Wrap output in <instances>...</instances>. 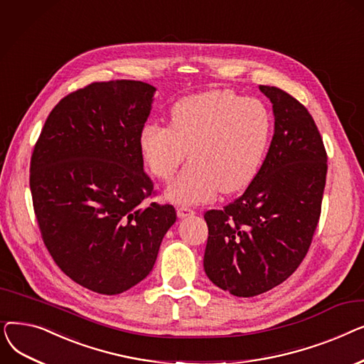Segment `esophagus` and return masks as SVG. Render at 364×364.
I'll list each match as a JSON object with an SVG mask.
<instances>
[{
  "instance_id": "1",
  "label": "esophagus",
  "mask_w": 364,
  "mask_h": 364,
  "mask_svg": "<svg viewBox=\"0 0 364 364\" xmlns=\"http://www.w3.org/2000/svg\"><path fill=\"white\" fill-rule=\"evenodd\" d=\"M193 214H195V211H193L192 208H188V206H178L177 208V215L180 218H186V217L193 215Z\"/></svg>"
}]
</instances>
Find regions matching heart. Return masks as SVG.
Masks as SVG:
<instances>
[{
	"label": "heart",
	"mask_w": 364,
	"mask_h": 364,
	"mask_svg": "<svg viewBox=\"0 0 364 364\" xmlns=\"http://www.w3.org/2000/svg\"><path fill=\"white\" fill-rule=\"evenodd\" d=\"M272 136L265 105L230 90L206 91L178 100L169 125L146 122L139 150L153 177L168 180L184 161L190 164L166 187L177 203H202L221 192L232 195L250 186L264 162Z\"/></svg>",
	"instance_id": "obj_1"
}]
</instances>
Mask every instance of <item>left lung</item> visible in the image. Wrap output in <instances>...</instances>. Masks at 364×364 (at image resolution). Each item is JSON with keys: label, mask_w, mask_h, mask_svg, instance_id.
<instances>
[{"label": "left lung", "mask_w": 364, "mask_h": 364, "mask_svg": "<svg viewBox=\"0 0 364 364\" xmlns=\"http://www.w3.org/2000/svg\"><path fill=\"white\" fill-rule=\"evenodd\" d=\"M274 134L257 177L223 209L205 213L206 276L250 298L283 283L309 252L321 213L328 155L317 125L291 94L269 85Z\"/></svg>", "instance_id": "left-lung-1"}]
</instances>
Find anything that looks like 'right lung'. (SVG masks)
I'll list each match as a JSON object with an SVG mask.
<instances>
[{"mask_svg":"<svg viewBox=\"0 0 364 364\" xmlns=\"http://www.w3.org/2000/svg\"><path fill=\"white\" fill-rule=\"evenodd\" d=\"M156 88L141 81L92 82L50 112L31 158L38 227L57 267L75 283L118 295L155 265L176 223L143 169L139 134Z\"/></svg>","mask_w":364,"mask_h":364,"instance_id":"1","label":"right lung"}]
</instances>
